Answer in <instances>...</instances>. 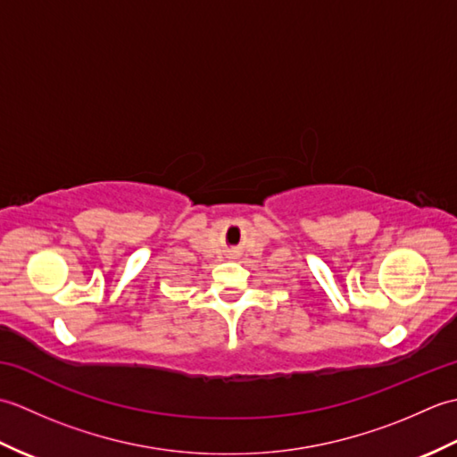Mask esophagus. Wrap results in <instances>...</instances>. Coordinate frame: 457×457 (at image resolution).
<instances>
[{
	"instance_id": "34e87169",
	"label": "esophagus",
	"mask_w": 457,
	"mask_h": 457,
	"mask_svg": "<svg viewBox=\"0 0 457 457\" xmlns=\"http://www.w3.org/2000/svg\"><path fill=\"white\" fill-rule=\"evenodd\" d=\"M229 257H231V259H234V257H236V253H229Z\"/></svg>"
}]
</instances>
